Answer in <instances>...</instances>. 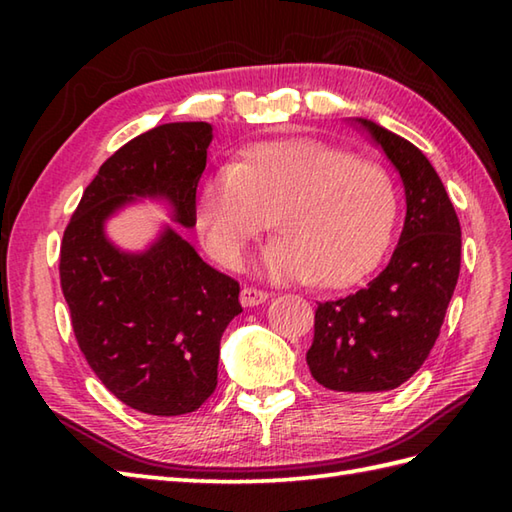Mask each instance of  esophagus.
Listing matches in <instances>:
<instances>
[{
	"label": "esophagus",
	"mask_w": 512,
	"mask_h": 512,
	"mask_svg": "<svg viewBox=\"0 0 512 512\" xmlns=\"http://www.w3.org/2000/svg\"><path fill=\"white\" fill-rule=\"evenodd\" d=\"M266 299H268L266 290H257V288H250V286H244L242 295H239V301H242L244 308L259 306V303H266Z\"/></svg>",
	"instance_id": "esophagus-1"
}]
</instances>
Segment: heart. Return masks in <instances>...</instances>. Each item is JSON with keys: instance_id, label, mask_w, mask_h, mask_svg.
<instances>
[{"instance_id": "obj_1", "label": "heart", "mask_w": 512, "mask_h": 512, "mask_svg": "<svg viewBox=\"0 0 512 512\" xmlns=\"http://www.w3.org/2000/svg\"><path fill=\"white\" fill-rule=\"evenodd\" d=\"M396 209L383 167L312 138L250 147L198 191V226L217 262L242 266L273 217L279 237L264 250V273L325 288L350 286L378 264Z\"/></svg>"}]
</instances>
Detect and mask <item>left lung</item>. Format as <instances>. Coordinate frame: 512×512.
Listing matches in <instances>:
<instances>
[{
    "label": "left lung",
    "mask_w": 512,
    "mask_h": 512,
    "mask_svg": "<svg viewBox=\"0 0 512 512\" xmlns=\"http://www.w3.org/2000/svg\"><path fill=\"white\" fill-rule=\"evenodd\" d=\"M354 123L400 173L405 226L383 273L354 295L319 303L306 361L319 385L365 396L400 387L427 361L460 277L462 231L427 156L374 121Z\"/></svg>",
    "instance_id": "8db88e82"
}]
</instances>
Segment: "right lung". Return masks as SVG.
Masks as SVG:
<instances>
[{
	"label": "right lung",
	"mask_w": 512,
	"mask_h": 512,
	"mask_svg": "<svg viewBox=\"0 0 512 512\" xmlns=\"http://www.w3.org/2000/svg\"><path fill=\"white\" fill-rule=\"evenodd\" d=\"M213 140L209 123H167L129 140L83 191L61 242L59 275L85 361L127 407L149 416L198 409L217 387L220 339L242 306L235 279L211 268L171 226L125 253L105 222L158 198L195 226V193Z\"/></svg>",
	"instance_id": "add662e5"
}]
</instances>
